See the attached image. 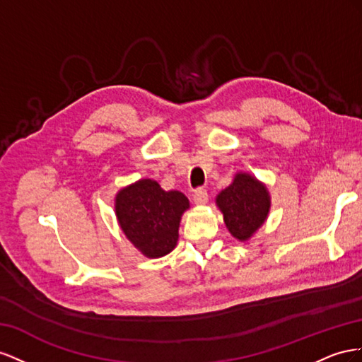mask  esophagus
Returning a JSON list of instances; mask_svg holds the SVG:
<instances>
[{
  "label": "esophagus",
  "instance_id": "34e87169",
  "mask_svg": "<svg viewBox=\"0 0 362 362\" xmlns=\"http://www.w3.org/2000/svg\"><path fill=\"white\" fill-rule=\"evenodd\" d=\"M208 199H209L208 192H206V189H203V188H197L192 194V200L195 204H204L206 202H208Z\"/></svg>",
  "mask_w": 362,
  "mask_h": 362
}]
</instances>
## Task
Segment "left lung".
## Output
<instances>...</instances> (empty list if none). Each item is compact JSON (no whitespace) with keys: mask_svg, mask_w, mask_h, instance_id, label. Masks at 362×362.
<instances>
[{"mask_svg":"<svg viewBox=\"0 0 362 362\" xmlns=\"http://www.w3.org/2000/svg\"><path fill=\"white\" fill-rule=\"evenodd\" d=\"M216 204L224 215L229 232L240 241H245L265 221L270 197L264 185L252 175L240 173L230 187L218 194Z\"/></svg>","mask_w":362,"mask_h":362,"instance_id":"8db88e82","label":"left lung"}]
</instances>
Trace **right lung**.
<instances>
[{"label":"right lung","mask_w":362,"mask_h":362,"mask_svg":"<svg viewBox=\"0 0 362 362\" xmlns=\"http://www.w3.org/2000/svg\"><path fill=\"white\" fill-rule=\"evenodd\" d=\"M189 202L179 191H163L144 179L117 195L115 211L122 232L148 257L168 255L179 238V223Z\"/></svg>","instance_id":"obj_1"}]
</instances>
